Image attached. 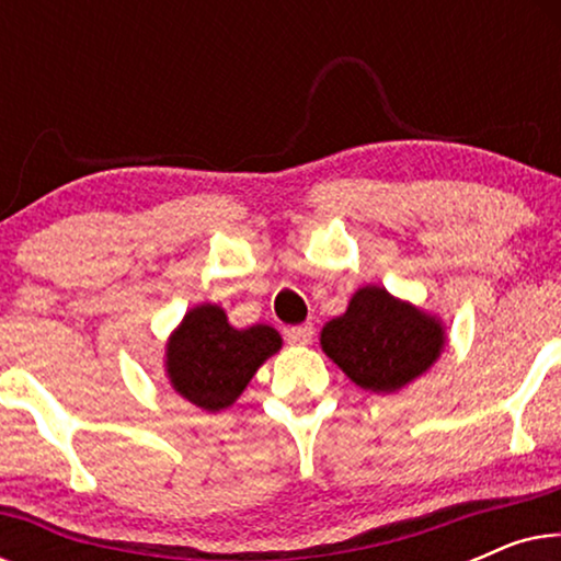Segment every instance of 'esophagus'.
Instances as JSON below:
<instances>
[{
  "instance_id": "34e87169",
  "label": "esophagus",
  "mask_w": 561,
  "mask_h": 561,
  "mask_svg": "<svg viewBox=\"0 0 561 561\" xmlns=\"http://www.w3.org/2000/svg\"><path fill=\"white\" fill-rule=\"evenodd\" d=\"M286 340L290 344H311V340H313V324H311V321H306V324H298V327L286 329Z\"/></svg>"
}]
</instances>
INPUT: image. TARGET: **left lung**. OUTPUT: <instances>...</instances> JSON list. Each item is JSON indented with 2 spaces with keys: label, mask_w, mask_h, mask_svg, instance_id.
Segmentation results:
<instances>
[{
  "label": "left lung",
  "mask_w": 561,
  "mask_h": 561,
  "mask_svg": "<svg viewBox=\"0 0 561 561\" xmlns=\"http://www.w3.org/2000/svg\"><path fill=\"white\" fill-rule=\"evenodd\" d=\"M444 327L432 313L390 296L380 286L359 288L342 317L321 329V350L363 390L396 393L442 355Z\"/></svg>",
  "instance_id": "8db88e82"
}]
</instances>
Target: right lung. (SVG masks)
Masks as SVG:
<instances>
[{
    "label": "right lung",
    "mask_w": 561,
    "mask_h": 561,
    "mask_svg": "<svg viewBox=\"0 0 561 561\" xmlns=\"http://www.w3.org/2000/svg\"><path fill=\"white\" fill-rule=\"evenodd\" d=\"M280 344V334L273 327L234 329L221 306L202 304L183 317L168 340V380L175 393L198 409L225 411Z\"/></svg>",
    "instance_id": "1"
}]
</instances>
